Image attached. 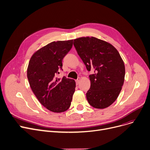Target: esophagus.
Listing matches in <instances>:
<instances>
[{"mask_svg": "<svg viewBox=\"0 0 150 150\" xmlns=\"http://www.w3.org/2000/svg\"><path fill=\"white\" fill-rule=\"evenodd\" d=\"M80 81H81V78H80V77H78L77 79L76 80V84H77V85L79 84Z\"/></svg>", "mask_w": 150, "mask_h": 150, "instance_id": "1", "label": "esophagus"}]
</instances>
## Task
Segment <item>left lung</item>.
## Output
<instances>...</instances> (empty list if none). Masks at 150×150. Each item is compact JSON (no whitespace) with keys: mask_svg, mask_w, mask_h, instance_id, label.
<instances>
[{"mask_svg":"<svg viewBox=\"0 0 150 150\" xmlns=\"http://www.w3.org/2000/svg\"><path fill=\"white\" fill-rule=\"evenodd\" d=\"M74 46L87 69H95L89 76L90 88L86 93L88 103L95 108H108L115 101L125 81L124 62L117 49L95 37L74 40Z\"/></svg>","mask_w":150,"mask_h":150,"instance_id":"obj_1","label":"left lung"}]
</instances>
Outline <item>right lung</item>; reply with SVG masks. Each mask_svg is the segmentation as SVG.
I'll list each match as a JSON object with an SVG mask.
<instances>
[{"label":"right lung","instance_id":"obj_1","mask_svg":"<svg viewBox=\"0 0 150 150\" xmlns=\"http://www.w3.org/2000/svg\"><path fill=\"white\" fill-rule=\"evenodd\" d=\"M73 42V40L50 42L35 52L28 63L27 74L31 89L39 102L53 112L67 110L75 91L73 79L57 77Z\"/></svg>","mask_w":150,"mask_h":150}]
</instances>
